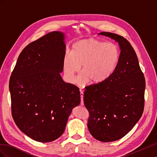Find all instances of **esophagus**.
Wrapping results in <instances>:
<instances>
[{
	"instance_id": "1",
	"label": "esophagus",
	"mask_w": 157,
	"mask_h": 157,
	"mask_svg": "<svg viewBox=\"0 0 157 157\" xmlns=\"http://www.w3.org/2000/svg\"><path fill=\"white\" fill-rule=\"evenodd\" d=\"M80 98H81V102H80V105L82 106L84 105V101H83V97H84V93L82 92V90H80Z\"/></svg>"
}]
</instances>
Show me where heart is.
Instances as JSON below:
<instances>
[{
    "mask_svg": "<svg viewBox=\"0 0 157 157\" xmlns=\"http://www.w3.org/2000/svg\"><path fill=\"white\" fill-rule=\"evenodd\" d=\"M121 60L118 47L94 38L80 40L67 52L63 59L64 77L68 83L84 86L92 80L94 84L106 81L115 72ZM82 66L83 71L75 80V75Z\"/></svg>",
    "mask_w": 157,
    "mask_h": 157,
    "instance_id": "1",
    "label": "heart"
}]
</instances>
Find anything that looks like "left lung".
<instances>
[{"instance_id":"obj_1","label":"left lung","mask_w":157,"mask_h":157,"mask_svg":"<svg viewBox=\"0 0 157 157\" xmlns=\"http://www.w3.org/2000/svg\"><path fill=\"white\" fill-rule=\"evenodd\" d=\"M119 44L121 60L115 73L106 81L86 87L84 105L90 116L91 135L103 142L119 140L138 122L144 112L145 80L132 45L115 33L101 32Z\"/></svg>"}]
</instances>
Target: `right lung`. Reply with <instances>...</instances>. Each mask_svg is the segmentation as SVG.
Listing matches in <instances>:
<instances>
[{
	"mask_svg": "<svg viewBox=\"0 0 157 157\" xmlns=\"http://www.w3.org/2000/svg\"><path fill=\"white\" fill-rule=\"evenodd\" d=\"M64 40L63 33L53 31L28 44L9 83L14 122L25 135L42 143L63 134L72 109L80 103L79 88L60 75Z\"/></svg>",
	"mask_w": 157,
	"mask_h": 157,
	"instance_id": "right-lung-1",
	"label": "right lung"
}]
</instances>
